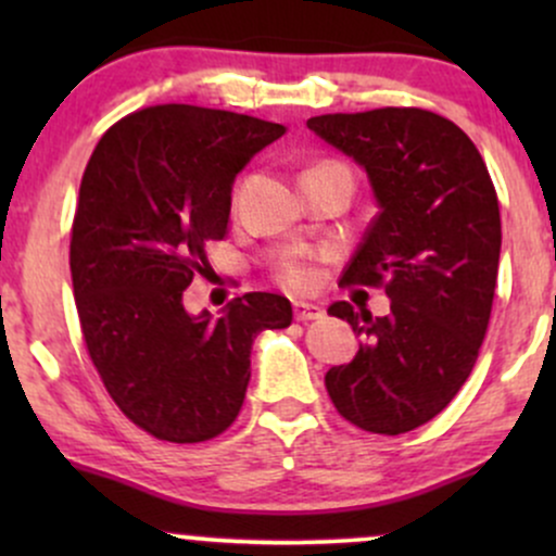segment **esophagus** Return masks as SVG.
<instances>
[{"label": "esophagus", "mask_w": 556, "mask_h": 556, "mask_svg": "<svg viewBox=\"0 0 556 556\" xmlns=\"http://www.w3.org/2000/svg\"><path fill=\"white\" fill-rule=\"evenodd\" d=\"M324 311L314 303H303V300H295V318L298 321H314V318H321Z\"/></svg>", "instance_id": "esophagus-1"}]
</instances>
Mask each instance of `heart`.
Instances as JSON below:
<instances>
[{"mask_svg": "<svg viewBox=\"0 0 556 556\" xmlns=\"http://www.w3.org/2000/svg\"><path fill=\"white\" fill-rule=\"evenodd\" d=\"M311 279H314V271L303 261H292V264H287L282 269V282L290 287H308Z\"/></svg>", "mask_w": 556, "mask_h": 556, "instance_id": "obj_1", "label": "heart"}]
</instances>
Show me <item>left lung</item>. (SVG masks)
Listing matches in <instances>:
<instances>
[{
    "label": "left lung",
    "instance_id": "obj_1",
    "mask_svg": "<svg viewBox=\"0 0 556 556\" xmlns=\"http://www.w3.org/2000/svg\"><path fill=\"white\" fill-rule=\"evenodd\" d=\"M308 130L366 172L376 219L340 285H384L387 316L331 303L361 337L355 358L324 381L344 420L405 433L450 405L486 337L502 222L481 154L450 119L426 110L321 114Z\"/></svg>",
    "mask_w": 556,
    "mask_h": 556
}]
</instances>
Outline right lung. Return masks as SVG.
Instances as JSON below:
<instances>
[{"instance_id": "add662e5", "label": "right lung", "mask_w": 556, "mask_h": 556, "mask_svg": "<svg viewBox=\"0 0 556 556\" xmlns=\"http://www.w3.org/2000/svg\"><path fill=\"white\" fill-rule=\"evenodd\" d=\"M285 125L162 104L112 125L83 172L70 271L83 337L132 424L175 444L238 418L258 331L292 321L290 300L248 292L219 318L188 314L185 287L227 232L232 182Z\"/></svg>"}]
</instances>
